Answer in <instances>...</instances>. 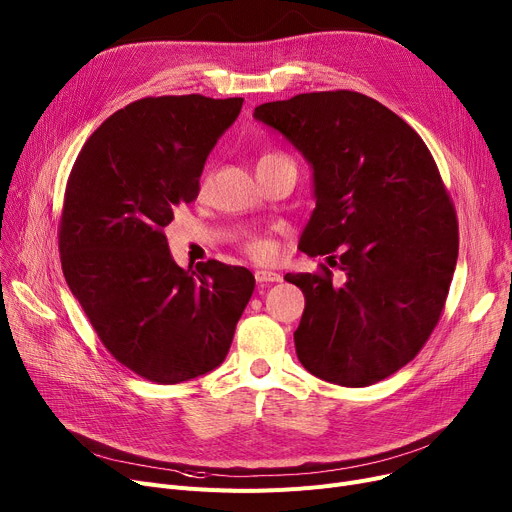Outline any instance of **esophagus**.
<instances>
[{
    "instance_id": "obj_1",
    "label": "esophagus",
    "mask_w": 512,
    "mask_h": 512,
    "mask_svg": "<svg viewBox=\"0 0 512 512\" xmlns=\"http://www.w3.org/2000/svg\"><path fill=\"white\" fill-rule=\"evenodd\" d=\"M255 280L259 284H270V282H280L282 276L278 272H272V270H257L255 272Z\"/></svg>"
}]
</instances>
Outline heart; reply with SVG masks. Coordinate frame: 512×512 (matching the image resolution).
Returning a JSON list of instances; mask_svg holds the SVG:
<instances>
[{
  "label": "heart",
  "mask_w": 512,
  "mask_h": 512,
  "mask_svg": "<svg viewBox=\"0 0 512 512\" xmlns=\"http://www.w3.org/2000/svg\"><path fill=\"white\" fill-rule=\"evenodd\" d=\"M276 157H284V155H278V153H267L263 155L259 161H265V159H276ZM247 253L255 259H267L272 255V245L263 238H253L247 242Z\"/></svg>",
  "instance_id": "obj_1"
}]
</instances>
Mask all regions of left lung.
Returning <instances> with one entry per match:
<instances>
[{
	"label": "left lung",
	"instance_id": "left-lung-1",
	"mask_svg": "<svg viewBox=\"0 0 512 512\" xmlns=\"http://www.w3.org/2000/svg\"><path fill=\"white\" fill-rule=\"evenodd\" d=\"M313 170L315 209L299 249L328 265L286 274L305 294L294 332L303 367L363 388L405 367L434 332L459 257V224L419 134L355 91L294 95L255 107Z\"/></svg>",
	"mask_w": 512,
	"mask_h": 512
}]
</instances>
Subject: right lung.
Wrapping results in <instances>:
<instances>
[{
    "instance_id": "right-lung-1",
    "label": "right lung",
    "mask_w": 512,
    "mask_h": 512,
    "mask_svg": "<svg viewBox=\"0 0 512 512\" xmlns=\"http://www.w3.org/2000/svg\"><path fill=\"white\" fill-rule=\"evenodd\" d=\"M242 97H145L107 118L80 149L60 220L64 278L116 361L180 384L226 359L255 278L209 259L182 270L164 228L199 195L207 155Z\"/></svg>"
}]
</instances>
